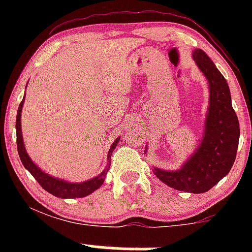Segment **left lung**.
<instances>
[{
    "instance_id": "1",
    "label": "left lung",
    "mask_w": 252,
    "mask_h": 252,
    "mask_svg": "<svg viewBox=\"0 0 252 252\" xmlns=\"http://www.w3.org/2000/svg\"><path fill=\"white\" fill-rule=\"evenodd\" d=\"M193 59L210 86L209 111L201 143L180 169L154 168V174L174 189L205 193L232 168L241 131L226 79L202 50L193 51Z\"/></svg>"
}]
</instances>
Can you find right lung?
<instances>
[{"label":"right lung","mask_w":252,"mask_h":252,"mask_svg":"<svg viewBox=\"0 0 252 252\" xmlns=\"http://www.w3.org/2000/svg\"><path fill=\"white\" fill-rule=\"evenodd\" d=\"M26 97V96H25ZM25 97L22 99V102L20 103L19 110H17V116H16V143H17V152H19L20 160H21L22 164L25 166V168L31 173L32 175L35 178V180L39 182L40 186L43 189L47 190L48 193L53 194L54 196L62 199H68V198H83L91 194L92 192L99 189L103 185L104 179H105L106 174H108V170L110 168V158H111V154L116 148L120 137H117L114 141L112 146L110 147V150L108 153V160L109 163L105 167V169L100 173L99 175L94 176L91 180H86L84 182H67L60 180V179L53 178V176L48 175L47 173H45L41 170L39 167L36 166L33 161L31 160V158L28 156L27 152H26L25 144H24V138H22V131H21V111L22 106L25 103Z\"/></svg>","instance_id":"add662e5"}]
</instances>
